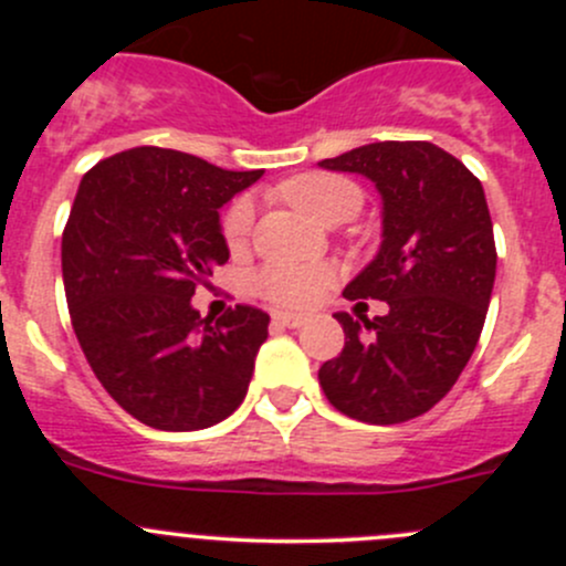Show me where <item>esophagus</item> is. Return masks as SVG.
<instances>
[{"instance_id": "obj_1", "label": "esophagus", "mask_w": 566, "mask_h": 566, "mask_svg": "<svg viewBox=\"0 0 566 566\" xmlns=\"http://www.w3.org/2000/svg\"><path fill=\"white\" fill-rule=\"evenodd\" d=\"M273 323L282 328H301L306 323L304 315H293V312H273Z\"/></svg>"}]
</instances>
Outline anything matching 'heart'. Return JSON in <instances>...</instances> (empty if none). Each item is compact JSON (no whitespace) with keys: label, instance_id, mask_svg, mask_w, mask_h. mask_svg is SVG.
Returning a JSON list of instances; mask_svg holds the SVG:
<instances>
[{"label":"heart","instance_id":"obj_1","mask_svg":"<svg viewBox=\"0 0 566 566\" xmlns=\"http://www.w3.org/2000/svg\"><path fill=\"white\" fill-rule=\"evenodd\" d=\"M279 197L319 224H339L353 219L364 205V191L350 177L331 172H304L284 180L276 188ZM254 230V205L249 197H238L221 216V238L232 254L249 247ZM334 284V271L315 262H265L249 279L251 293L279 306L304 310L312 306Z\"/></svg>","mask_w":566,"mask_h":566}]
</instances>
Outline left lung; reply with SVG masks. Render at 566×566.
Listing matches in <instances>:
<instances>
[{
	"mask_svg": "<svg viewBox=\"0 0 566 566\" xmlns=\"http://www.w3.org/2000/svg\"><path fill=\"white\" fill-rule=\"evenodd\" d=\"M319 167L378 186L384 243L345 298L356 312L389 304L384 317L336 315L345 347L319 367V386L350 419H416L458 384L488 317L499 254L482 182L430 142H375Z\"/></svg>",
	"mask_w": 566,
	"mask_h": 566,
	"instance_id": "1",
	"label": "left lung"
}]
</instances>
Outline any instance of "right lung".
Segmentation results:
<instances>
[{"label": "right lung", "mask_w": 566, "mask_h": 566, "mask_svg": "<svg viewBox=\"0 0 566 566\" xmlns=\"http://www.w3.org/2000/svg\"><path fill=\"white\" fill-rule=\"evenodd\" d=\"M167 147H134L78 182L62 279L76 339L108 397L167 432L219 424L243 402L271 317H199L191 295L230 260L219 208L260 180Z\"/></svg>", "instance_id": "1"}]
</instances>
